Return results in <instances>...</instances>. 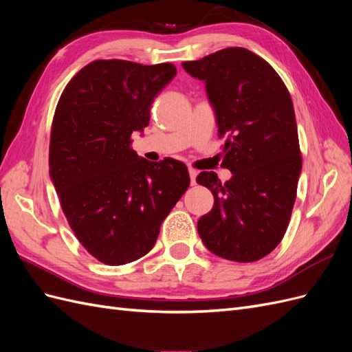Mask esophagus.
<instances>
[{"label":"esophagus","instance_id":"1","mask_svg":"<svg viewBox=\"0 0 352 352\" xmlns=\"http://www.w3.org/2000/svg\"><path fill=\"white\" fill-rule=\"evenodd\" d=\"M197 175H198V172L195 168H192V167H189V177H190V185H195L197 184Z\"/></svg>","mask_w":352,"mask_h":352}]
</instances>
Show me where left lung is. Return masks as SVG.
Masks as SVG:
<instances>
[{
  "label": "left lung",
  "mask_w": 352,
  "mask_h": 352,
  "mask_svg": "<svg viewBox=\"0 0 352 352\" xmlns=\"http://www.w3.org/2000/svg\"><path fill=\"white\" fill-rule=\"evenodd\" d=\"M182 66L206 82L225 141L221 166L232 172L225 184L214 172L197 177L214 197V207L198 220L199 238L221 258L257 261L280 243L296 198L302 157L291 94L247 48H225Z\"/></svg>",
  "instance_id": "8db88e82"
}]
</instances>
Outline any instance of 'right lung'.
<instances>
[{
  "mask_svg": "<svg viewBox=\"0 0 352 352\" xmlns=\"http://www.w3.org/2000/svg\"><path fill=\"white\" fill-rule=\"evenodd\" d=\"M175 74L172 63L95 60L58 100L50 175L73 233L104 264L122 265L150 252L190 184L182 162H148L132 148V133L150 123L154 98Z\"/></svg>",
  "mask_w": 352,
  "mask_h": 352,
  "instance_id": "add662e5",
  "label": "right lung"
}]
</instances>
